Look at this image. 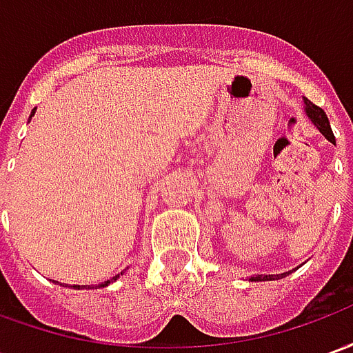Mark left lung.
<instances>
[{
  "instance_id": "left-lung-1",
  "label": "left lung",
  "mask_w": 353,
  "mask_h": 353,
  "mask_svg": "<svg viewBox=\"0 0 353 353\" xmlns=\"http://www.w3.org/2000/svg\"><path fill=\"white\" fill-rule=\"evenodd\" d=\"M304 111H306V115H308V119H310L312 123H314V126L318 128L323 136H325L331 143H334V134L333 130H331V124H329V119H327L325 111L321 108H318L316 103H312L310 100H306L304 98ZM289 272H283V274H268V276H263V274H257V276H252L250 280L252 281H270V280H280V278H285Z\"/></svg>"
}]
</instances>
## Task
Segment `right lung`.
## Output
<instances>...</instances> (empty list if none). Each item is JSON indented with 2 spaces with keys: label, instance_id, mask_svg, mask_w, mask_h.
<instances>
[{
  "label": "right lung",
  "instance_id": "right-lung-1",
  "mask_svg": "<svg viewBox=\"0 0 353 353\" xmlns=\"http://www.w3.org/2000/svg\"><path fill=\"white\" fill-rule=\"evenodd\" d=\"M34 113H35V108L32 109V115H30V119H32V117H34ZM123 274V272H121ZM121 274H117V276H113V278H111V280H108V281H101V283H98V285H94V288H88V289H100V288H105V285H109V283H111V281H115L117 278H119V276H121ZM83 288V285H73V289H81Z\"/></svg>",
  "mask_w": 353,
  "mask_h": 353
}]
</instances>
